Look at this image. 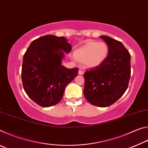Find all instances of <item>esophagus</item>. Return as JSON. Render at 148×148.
<instances>
[{
	"mask_svg": "<svg viewBox=\"0 0 148 148\" xmlns=\"http://www.w3.org/2000/svg\"><path fill=\"white\" fill-rule=\"evenodd\" d=\"M84 71H83V69H79V71H78V74H79V75H82V74H84Z\"/></svg>",
	"mask_w": 148,
	"mask_h": 148,
	"instance_id": "1",
	"label": "esophagus"
}]
</instances>
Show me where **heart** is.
<instances>
[{
  "mask_svg": "<svg viewBox=\"0 0 148 148\" xmlns=\"http://www.w3.org/2000/svg\"><path fill=\"white\" fill-rule=\"evenodd\" d=\"M107 45L104 42H89L75 51V59L84 61L87 67L92 68L101 64L108 55Z\"/></svg>",
  "mask_w": 148,
  "mask_h": 148,
  "instance_id": "b5f03b06",
  "label": "heart"
}]
</instances>
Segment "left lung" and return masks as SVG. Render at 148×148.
<instances>
[{"instance_id": "1", "label": "left lung", "mask_w": 148, "mask_h": 148, "mask_svg": "<svg viewBox=\"0 0 148 148\" xmlns=\"http://www.w3.org/2000/svg\"><path fill=\"white\" fill-rule=\"evenodd\" d=\"M108 46V56L101 64L84 75V94L89 103L99 107L113 104L125 93L131 76V55L121 42L102 35Z\"/></svg>"}]
</instances>
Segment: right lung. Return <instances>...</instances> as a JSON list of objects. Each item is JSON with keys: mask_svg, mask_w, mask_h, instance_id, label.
<instances>
[{"mask_svg": "<svg viewBox=\"0 0 148 148\" xmlns=\"http://www.w3.org/2000/svg\"><path fill=\"white\" fill-rule=\"evenodd\" d=\"M72 47L63 36L46 35L32 41L24 54L21 78L29 97L42 107L61 101L65 87L78 74V69H67L61 62Z\"/></svg>", "mask_w": 148, "mask_h": 148, "instance_id": "1", "label": "right lung"}]
</instances>
